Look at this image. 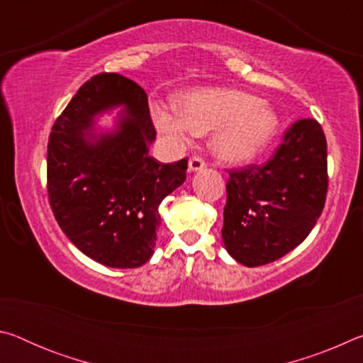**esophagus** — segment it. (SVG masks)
Wrapping results in <instances>:
<instances>
[{
  "label": "esophagus",
  "mask_w": 363,
  "mask_h": 363,
  "mask_svg": "<svg viewBox=\"0 0 363 363\" xmlns=\"http://www.w3.org/2000/svg\"><path fill=\"white\" fill-rule=\"evenodd\" d=\"M205 167H206V164L203 162V158L192 157V158L189 160V169L190 171H200V169H203Z\"/></svg>",
  "instance_id": "1"
}]
</instances>
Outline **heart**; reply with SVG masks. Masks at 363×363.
Returning <instances> with one entry per match:
<instances>
[{"mask_svg":"<svg viewBox=\"0 0 363 363\" xmlns=\"http://www.w3.org/2000/svg\"><path fill=\"white\" fill-rule=\"evenodd\" d=\"M158 131L184 145L213 133L211 150L225 163H248L277 136L279 116L256 96L235 89H200L182 96V110L152 104Z\"/></svg>","mask_w":363,"mask_h":363,"instance_id":"heart-1","label":"heart"}]
</instances>
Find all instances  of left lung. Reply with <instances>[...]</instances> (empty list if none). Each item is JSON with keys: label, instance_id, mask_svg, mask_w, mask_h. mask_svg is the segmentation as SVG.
Listing matches in <instances>:
<instances>
[{"label": "left lung", "instance_id": "1", "mask_svg": "<svg viewBox=\"0 0 363 363\" xmlns=\"http://www.w3.org/2000/svg\"><path fill=\"white\" fill-rule=\"evenodd\" d=\"M227 173L225 250L248 267L274 262L304 242L325 206L327 139L320 123L294 121L267 163Z\"/></svg>", "mask_w": 363, "mask_h": 363}]
</instances>
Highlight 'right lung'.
I'll list each match as a JSON object with an SVG mask.
<instances>
[{
  "label": "right lung",
  "instance_id": "right-lung-1",
  "mask_svg": "<svg viewBox=\"0 0 363 363\" xmlns=\"http://www.w3.org/2000/svg\"><path fill=\"white\" fill-rule=\"evenodd\" d=\"M121 105L112 133L92 131L94 116ZM145 91L118 73L88 79L60 113L48 143V196L69 240L107 267L134 269L153 255L158 206L186 181L187 158L163 164Z\"/></svg>",
  "mask_w": 363,
  "mask_h": 363
}]
</instances>
